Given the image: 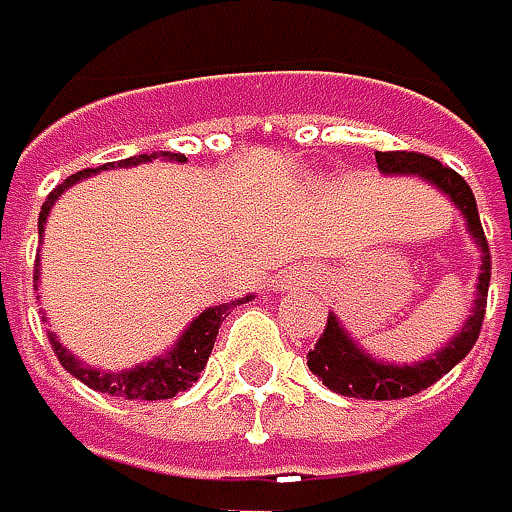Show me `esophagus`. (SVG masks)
<instances>
[{
    "instance_id": "34e87169",
    "label": "esophagus",
    "mask_w": 512,
    "mask_h": 512,
    "mask_svg": "<svg viewBox=\"0 0 512 512\" xmlns=\"http://www.w3.org/2000/svg\"><path fill=\"white\" fill-rule=\"evenodd\" d=\"M294 282H300V285H303V279H300V274H285L282 276V279H279V285H282V288H291V285H294Z\"/></svg>"
}]
</instances>
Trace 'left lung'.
I'll return each instance as SVG.
<instances>
[{"mask_svg": "<svg viewBox=\"0 0 512 512\" xmlns=\"http://www.w3.org/2000/svg\"><path fill=\"white\" fill-rule=\"evenodd\" d=\"M376 163L379 171L387 177H399V174H417L420 180L431 183L437 192H443L449 201L455 203L466 221V230L472 241L481 250V274H478V294H475V306L472 314L466 317V323L460 326L455 338L446 341V347H440L434 355L414 361V364H387L373 358L370 352L358 347L352 341L344 323L338 320V314L329 311L326 329L320 335V341L309 352V370L326 384L329 390L341 393V396H355V399H405L414 396L434 382H440L457 361H463L469 355V349L475 347L478 335H481V323H484V311H487V291H490V247L484 238V227L478 218V203L469 189V183L452 171L449 165L437 163L425 154L414 151H376Z\"/></svg>", "mask_w": 512, "mask_h": 512, "instance_id": "1", "label": "left lung"}]
</instances>
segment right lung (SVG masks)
I'll return each mask as SVG.
<instances>
[{
  "label": "right lung",
  "mask_w": 512,
  "mask_h": 512,
  "mask_svg": "<svg viewBox=\"0 0 512 512\" xmlns=\"http://www.w3.org/2000/svg\"><path fill=\"white\" fill-rule=\"evenodd\" d=\"M151 160H174V163H186L183 154H171V151H154V154H136V157H128V160H119V163H107L101 168H84L72 177H66L55 192L46 198L43 209H40V218H37V227H40V238H43V230H46V218L52 212L55 201L69 189L75 186L78 180L84 177H92L98 171H107V168H130V165H142L151 163ZM40 279V259L34 265V282ZM253 297H241V300H230V303H221V306H212V309L201 311L189 326L186 332L180 335V341L174 347L168 349L165 355H157L151 361H142L136 367H125V370H98V367H90L84 364L81 358H75L69 349L63 347L57 341V335L49 332V341H52V349L60 358L63 370L72 373L78 382H84L92 390L98 393H110V396H125V399H145V402H154V399H171L177 396L180 390H189L192 384L198 382L201 370L209 361V352L215 347V338H218V329H221V320L230 314V309H236L241 303H247Z\"/></svg>",
  "instance_id": "right-lung-1"
}]
</instances>
